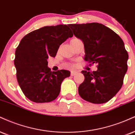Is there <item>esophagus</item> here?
<instances>
[{
  "label": "esophagus",
  "instance_id": "34e87169",
  "mask_svg": "<svg viewBox=\"0 0 135 135\" xmlns=\"http://www.w3.org/2000/svg\"><path fill=\"white\" fill-rule=\"evenodd\" d=\"M77 74V71H74V70H72L70 72V75L72 76H74V75H76Z\"/></svg>",
  "mask_w": 135,
  "mask_h": 135
}]
</instances>
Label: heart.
<instances>
[{"mask_svg": "<svg viewBox=\"0 0 135 135\" xmlns=\"http://www.w3.org/2000/svg\"><path fill=\"white\" fill-rule=\"evenodd\" d=\"M75 65H71V66H74Z\"/></svg>", "mask_w": 135, "mask_h": 135, "instance_id": "heart-1", "label": "heart"}]
</instances>
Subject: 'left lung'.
<instances>
[{
	"label": "left lung",
	"mask_w": 135,
	"mask_h": 135,
	"mask_svg": "<svg viewBox=\"0 0 135 135\" xmlns=\"http://www.w3.org/2000/svg\"><path fill=\"white\" fill-rule=\"evenodd\" d=\"M74 35L83 41L84 60L97 70H82L85 77L79 94L86 101L103 104L111 100L121 89L127 72L128 52L122 39L109 27L97 22L72 24Z\"/></svg>",
	"instance_id": "left-lung-1"
}]
</instances>
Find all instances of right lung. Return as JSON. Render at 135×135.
I'll return each instance as SVG.
<instances>
[{"label": "right lung", "mask_w": 135, "mask_h": 135, "mask_svg": "<svg viewBox=\"0 0 135 135\" xmlns=\"http://www.w3.org/2000/svg\"><path fill=\"white\" fill-rule=\"evenodd\" d=\"M73 36L68 26H45L30 32L21 40L15 53L16 77L25 96L36 103H49L60 92L69 71L51 72L47 59L55 57L60 45Z\"/></svg>", "instance_id": "1"}]
</instances>
